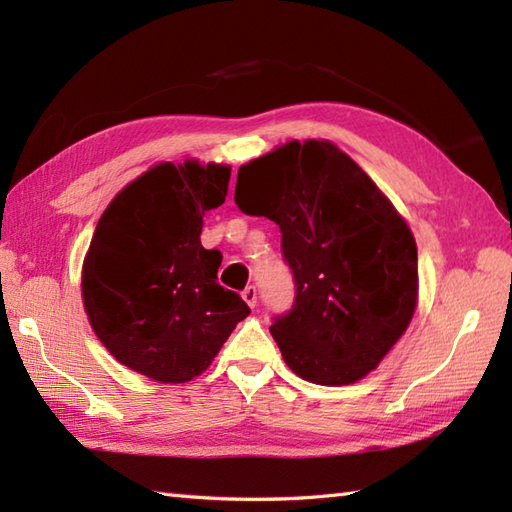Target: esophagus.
Returning <instances> with one entry per match:
<instances>
[{"mask_svg": "<svg viewBox=\"0 0 512 512\" xmlns=\"http://www.w3.org/2000/svg\"><path fill=\"white\" fill-rule=\"evenodd\" d=\"M243 295V299H245V304L249 306V308H254L256 306V299H258V293H256V286H247V289L241 293Z\"/></svg>", "mask_w": 512, "mask_h": 512, "instance_id": "esophagus-1", "label": "esophagus"}]
</instances>
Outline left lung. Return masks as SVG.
<instances>
[{
  "label": "left lung",
  "instance_id": "left-lung-1",
  "mask_svg": "<svg viewBox=\"0 0 512 512\" xmlns=\"http://www.w3.org/2000/svg\"><path fill=\"white\" fill-rule=\"evenodd\" d=\"M234 202L276 221L295 304L269 328L313 384L363 380L402 339L419 299L417 245L391 199L339 147L289 141L239 169Z\"/></svg>",
  "mask_w": 512,
  "mask_h": 512
}]
</instances>
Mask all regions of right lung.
Here are the masks:
<instances>
[{"label":"right lung","mask_w":512,"mask_h":512,"mask_svg":"<svg viewBox=\"0 0 512 512\" xmlns=\"http://www.w3.org/2000/svg\"><path fill=\"white\" fill-rule=\"evenodd\" d=\"M230 167L160 162L121 189L99 217L82 265V302L97 339L121 365L162 384L210 367L249 315L217 282L204 215L226 202Z\"/></svg>","instance_id":"obj_1"}]
</instances>
